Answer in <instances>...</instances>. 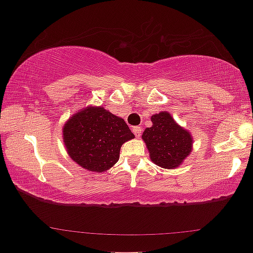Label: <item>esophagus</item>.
<instances>
[{"label":"esophagus","instance_id":"obj_1","mask_svg":"<svg viewBox=\"0 0 253 253\" xmlns=\"http://www.w3.org/2000/svg\"><path fill=\"white\" fill-rule=\"evenodd\" d=\"M131 130H133V133H134V135H135V136H136V137H140V136H141L142 127H140V126H135V127L131 128Z\"/></svg>","mask_w":253,"mask_h":253}]
</instances>
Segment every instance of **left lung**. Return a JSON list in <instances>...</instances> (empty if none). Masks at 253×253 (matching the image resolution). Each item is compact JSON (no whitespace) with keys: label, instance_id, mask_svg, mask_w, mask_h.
<instances>
[{"label":"left lung","instance_id":"left-lung-1","mask_svg":"<svg viewBox=\"0 0 253 253\" xmlns=\"http://www.w3.org/2000/svg\"><path fill=\"white\" fill-rule=\"evenodd\" d=\"M151 122L152 126L142 134L151 162L163 169H176L193 151L190 131L180 126L167 111L151 116Z\"/></svg>","mask_w":253,"mask_h":253}]
</instances>
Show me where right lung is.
I'll return each mask as SVG.
<instances>
[{"mask_svg":"<svg viewBox=\"0 0 253 253\" xmlns=\"http://www.w3.org/2000/svg\"><path fill=\"white\" fill-rule=\"evenodd\" d=\"M125 120L103 106L80 109L63 126V142L72 161L102 173L119 161L120 148L134 138Z\"/></svg>","mask_w":253,"mask_h":253,"instance_id":"obj_1","label":"right lung"}]
</instances>
